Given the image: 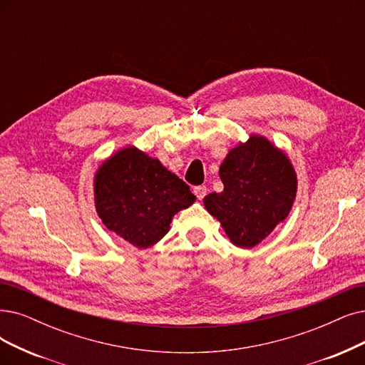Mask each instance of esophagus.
<instances>
[{"instance_id": "esophagus-1", "label": "esophagus", "mask_w": 365, "mask_h": 365, "mask_svg": "<svg viewBox=\"0 0 365 365\" xmlns=\"http://www.w3.org/2000/svg\"><path fill=\"white\" fill-rule=\"evenodd\" d=\"M195 195H196V197L199 199V200H202L203 197L207 196V185H197V187H195Z\"/></svg>"}]
</instances>
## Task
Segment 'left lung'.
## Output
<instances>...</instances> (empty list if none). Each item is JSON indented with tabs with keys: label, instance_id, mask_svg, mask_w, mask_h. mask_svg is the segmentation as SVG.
Returning a JSON list of instances; mask_svg holds the SVG:
<instances>
[{
	"label": "left lung",
	"instance_id": "obj_1",
	"mask_svg": "<svg viewBox=\"0 0 365 365\" xmlns=\"http://www.w3.org/2000/svg\"><path fill=\"white\" fill-rule=\"evenodd\" d=\"M223 192L203 197L229 240L250 249L287 217L297 195V173L283 151L262 136H250L229 151L220 166Z\"/></svg>",
	"mask_w": 365,
	"mask_h": 365
}]
</instances>
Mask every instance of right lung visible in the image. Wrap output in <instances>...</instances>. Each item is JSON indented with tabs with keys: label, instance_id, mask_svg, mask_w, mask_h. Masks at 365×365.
I'll list each match as a JSON object with an SVG mask.
<instances>
[{
	"label": "right lung",
	"instance_id": "obj_1",
	"mask_svg": "<svg viewBox=\"0 0 365 365\" xmlns=\"http://www.w3.org/2000/svg\"><path fill=\"white\" fill-rule=\"evenodd\" d=\"M94 195L103 225L138 249L162 240L172 217L196 200L190 187L160 160L135 147L115 153L100 166Z\"/></svg>",
	"mask_w": 365,
	"mask_h": 365
}]
</instances>
